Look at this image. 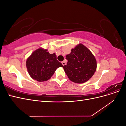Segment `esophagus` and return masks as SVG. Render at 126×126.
Wrapping results in <instances>:
<instances>
[{
  "mask_svg": "<svg viewBox=\"0 0 126 126\" xmlns=\"http://www.w3.org/2000/svg\"><path fill=\"white\" fill-rule=\"evenodd\" d=\"M62 64H63V66H64V65H66V63L65 62H64V61H63V62H62Z\"/></svg>",
  "mask_w": 126,
  "mask_h": 126,
  "instance_id": "esophagus-1",
  "label": "esophagus"
}]
</instances>
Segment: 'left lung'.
I'll list each match as a JSON object with an SVG mask.
<instances>
[{"label": "left lung", "instance_id": "left-lung-1", "mask_svg": "<svg viewBox=\"0 0 126 126\" xmlns=\"http://www.w3.org/2000/svg\"><path fill=\"white\" fill-rule=\"evenodd\" d=\"M68 62L63 68L71 81L81 83L90 79L96 70L97 62L94 56L85 46L80 44L67 55Z\"/></svg>", "mask_w": 126, "mask_h": 126}]
</instances>
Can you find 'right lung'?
<instances>
[{
    "label": "right lung",
    "instance_id": "obj_1",
    "mask_svg": "<svg viewBox=\"0 0 126 126\" xmlns=\"http://www.w3.org/2000/svg\"><path fill=\"white\" fill-rule=\"evenodd\" d=\"M26 66L31 77L38 81H47L57 68L63 66L57 60L55 53L50 54L47 49L39 48L27 60Z\"/></svg>",
    "mask_w": 126,
    "mask_h": 126
}]
</instances>
